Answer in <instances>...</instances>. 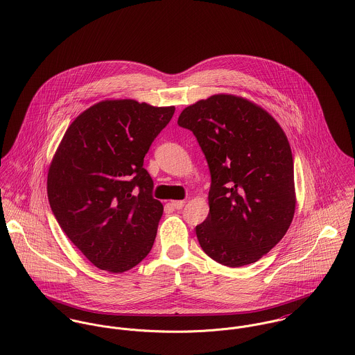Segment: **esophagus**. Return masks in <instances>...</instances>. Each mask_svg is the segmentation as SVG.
<instances>
[{"instance_id": "obj_1", "label": "esophagus", "mask_w": 355, "mask_h": 355, "mask_svg": "<svg viewBox=\"0 0 355 355\" xmlns=\"http://www.w3.org/2000/svg\"><path fill=\"white\" fill-rule=\"evenodd\" d=\"M184 201H171L169 205L173 207V209H182L184 206Z\"/></svg>"}]
</instances>
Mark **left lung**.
Instances as JSON below:
<instances>
[{
    "label": "left lung",
    "mask_w": 355,
    "mask_h": 355,
    "mask_svg": "<svg viewBox=\"0 0 355 355\" xmlns=\"http://www.w3.org/2000/svg\"><path fill=\"white\" fill-rule=\"evenodd\" d=\"M206 157L209 214L196 227L210 258L225 266L253 263L286 235L295 213L294 161L279 123L261 106L216 94L180 113Z\"/></svg>",
    "instance_id": "obj_1"
}]
</instances>
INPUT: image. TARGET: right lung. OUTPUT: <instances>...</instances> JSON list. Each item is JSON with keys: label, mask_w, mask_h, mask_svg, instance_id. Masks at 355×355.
Returning a JSON list of instances; mask_svg holds the SVG:
<instances>
[{"label": "right lung", "mask_w": 355, "mask_h": 355, "mask_svg": "<svg viewBox=\"0 0 355 355\" xmlns=\"http://www.w3.org/2000/svg\"><path fill=\"white\" fill-rule=\"evenodd\" d=\"M175 106L105 100L65 131L48 172L53 214L97 268L123 273L152 250L164 206L144 158Z\"/></svg>", "instance_id": "right-lung-1"}]
</instances>
